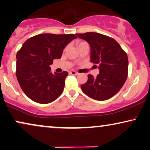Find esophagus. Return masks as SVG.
I'll list each match as a JSON object with an SVG mask.
<instances>
[{
    "label": "esophagus",
    "instance_id": "obj_1",
    "mask_svg": "<svg viewBox=\"0 0 150 150\" xmlns=\"http://www.w3.org/2000/svg\"><path fill=\"white\" fill-rule=\"evenodd\" d=\"M69 73L70 74H72V75H78V74H79V73L76 72V71H74V70H71Z\"/></svg>",
    "mask_w": 150,
    "mask_h": 150
}]
</instances>
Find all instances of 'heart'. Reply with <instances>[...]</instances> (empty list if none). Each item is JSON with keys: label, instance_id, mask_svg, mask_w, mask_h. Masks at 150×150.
<instances>
[{"label": "heart", "instance_id": "heart-1", "mask_svg": "<svg viewBox=\"0 0 150 150\" xmlns=\"http://www.w3.org/2000/svg\"><path fill=\"white\" fill-rule=\"evenodd\" d=\"M83 42H78V45H79L80 44H81V43H83Z\"/></svg>", "mask_w": 150, "mask_h": 150}]
</instances>
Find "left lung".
Segmentation results:
<instances>
[{
    "label": "left lung",
    "mask_w": 150,
    "mask_h": 150,
    "mask_svg": "<svg viewBox=\"0 0 150 150\" xmlns=\"http://www.w3.org/2000/svg\"><path fill=\"white\" fill-rule=\"evenodd\" d=\"M88 42L91 47V63L99 65L96 78L88 75L81 85L87 96L97 100H105L119 92L125 84L128 74V58L114 38L96 32L76 34Z\"/></svg>",
    "instance_id": "1"
}]
</instances>
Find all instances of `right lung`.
<instances>
[{"mask_svg": "<svg viewBox=\"0 0 150 150\" xmlns=\"http://www.w3.org/2000/svg\"><path fill=\"white\" fill-rule=\"evenodd\" d=\"M74 34H41L27 40L16 54V76L23 92L41 104L55 100L63 92L67 71L52 74L50 65L61 58Z\"/></svg>", "mask_w": 150, "mask_h": 150, "instance_id": "obj_1", "label": "right lung"}]
</instances>
